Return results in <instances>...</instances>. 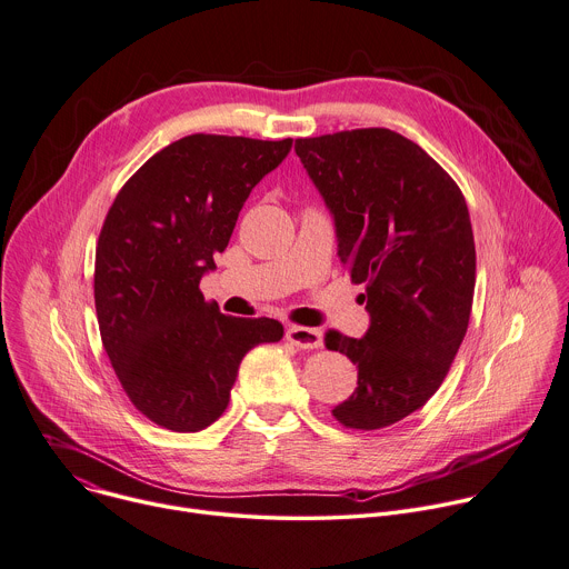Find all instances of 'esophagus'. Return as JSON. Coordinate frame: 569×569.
Masks as SVG:
<instances>
[{
	"instance_id": "1",
	"label": "esophagus",
	"mask_w": 569,
	"mask_h": 569,
	"mask_svg": "<svg viewBox=\"0 0 569 569\" xmlns=\"http://www.w3.org/2000/svg\"><path fill=\"white\" fill-rule=\"evenodd\" d=\"M286 339L301 348V350H312L323 343V332L319 328H308V326H290L286 330Z\"/></svg>"
}]
</instances>
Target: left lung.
Segmentation results:
<instances>
[{
  "label": "left lung",
  "instance_id": "1",
  "mask_svg": "<svg viewBox=\"0 0 569 569\" xmlns=\"http://www.w3.org/2000/svg\"><path fill=\"white\" fill-rule=\"evenodd\" d=\"M295 151L370 315L361 339L326 332V348L357 366V389L332 416L355 431L391 427L440 389L465 339L476 288L467 201L420 144L385 127L297 138Z\"/></svg>",
  "mask_w": 569,
  "mask_h": 569
}]
</instances>
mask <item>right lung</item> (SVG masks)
Returning <instances> with one entry per match:
<instances>
[{
	"instance_id": "1",
	"label": "right lung",
	"mask_w": 569,
	"mask_h": 569,
	"mask_svg": "<svg viewBox=\"0 0 569 569\" xmlns=\"http://www.w3.org/2000/svg\"><path fill=\"white\" fill-rule=\"evenodd\" d=\"M290 147L292 138L184 136L153 153L107 212L93 272L102 346L131 405L162 429L217 422L246 352L283 337L277 319L223 315L199 283L252 187Z\"/></svg>"
}]
</instances>
